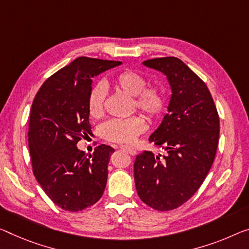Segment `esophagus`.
I'll return each instance as SVG.
<instances>
[{
  "instance_id": "esophagus-1",
  "label": "esophagus",
  "mask_w": 249,
  "mask_h": 249,
  "mask_svg": "<svg viewBox=\"0 0 249 249\" xmlns=\"http://www.w3.org/2000/svg\"><path fill=\"white\" fill-rule=\"evenodd\" d=\"M120 149H122V150L127 151L128 154H130L131 156H135L136 155V150L133 149L132 147H129V146H120Z\"/></svg>"
}]
</instances>
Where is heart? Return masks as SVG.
I'll return each instance as SVG.
<instances>
[{
	"instance_id": "heart-1",
	"label": "heart",
	"mask_w": 249,
	"mask_h": 249,
	"mask_svg": "<svg viewBox=\"0 0 249 249\" xmlns=\"http://www.w3.org/2000/svg\"><path fill=\"white\" fill-rule=\"evenodd\" d=\"M112 85L118 90L133 97L135 106L149 119H156L162 113L166 107V98L161 90L155 86H146L143 75L131 70H124L112 78ZM107 90L102 83L91 87L88 94V111L92 118H100L105 110ZM143 120L139 117L127 119H113L101 125V136L106 140L118 143H128L143 132Z\"/></svg>"
}]
</instances>
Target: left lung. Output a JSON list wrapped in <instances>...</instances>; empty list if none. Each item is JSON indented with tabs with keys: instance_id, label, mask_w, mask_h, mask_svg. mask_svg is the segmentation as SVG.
<instances>
[{
	"instance_id": "left-lung-1",
	"label": "left lung",
	"mask_w": 249,
	"mask_h": 249,
	"mask_svg": "<svg viewBox=\"0 0 249 249\" xmlns=\"http://www.w3.org/2000/svg\"><path fill=\"white\" fill-rule=\"evenodd\" d=\"M167 76L171 89L168 113L149 141L166 156L143 151L133 164L138 196L149 207L173 210L191 198L215 159L219 117L207 86L175 56L143 61Z\"/></svg>"
}]
</instances>
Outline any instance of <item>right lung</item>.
Wrapping results in <instances>:
<instances>
[{"label": "right lung", "mask_w": 249, "mask_h": 249, "mask_svg": "<svg viewBox=\"0 0 249 249\" xmlns=\"http://www.w3.org/2000/svg\"><path fill=\"white\" fill-rule=\"evenodd\" d=\"M120 64L80 56L50 76L33 100L28 135L33 174L64 210L90 207L105 191L114 149L101 144L88 156L76 143L91 133L87 103L92 78Z\"/></svg>", "instance_id": "1"}]
</instances>
